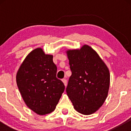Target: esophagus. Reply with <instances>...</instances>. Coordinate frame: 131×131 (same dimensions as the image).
<instances>
[{
  "label": "esophagus",
  "instance_id": "obj_1",
  "mask_svg": "<svg viewBox=\"0 0 131 131\" xmlns=\"http://www.w3.org/2000/svg\"><path fill=\"white\" fill-rule=\"evenodd\" d=\"M62 81L63 82V83L64 84V85H65V86H66L67 85V80L66 79H63L62 80Z\"/></svg>",
  "mask_w": 131,
  "mask_h": 131
}]
</instances>
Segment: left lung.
I'll list each match as a JSON object with an SVG mask.
<instances>
[{
    "label": "left lung",
    "instance_id": "obj_1",
    "mask_svg": "<svg viewBox=\"0 0 131 131\" xmlns=\"http://www.w3.org/2000/svg\"><path fill=\"white\" fill-rule=\"evenodd\" d=\"M71 76L66 92L80 113H94L104 103L110 86V73L99 55L88 45L67 52Z\"/></svg>",
    "mask_w": 131,
    "mask_h": 131
}]
</instances>
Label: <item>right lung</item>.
<instances>
[{
	"label": "right lung",
	"mask_w": 131,
	"mask_h": 131,
	"mask_svg": "<svg viewBox=\"0 0 131 131\" xmlns=\"http://www.w3.org/2000/svg\"><path fill=\"white\" fill-rule=\"evenodd\" d=\"M57 71L52 55L37 48L27 56L17 72V86L25 103L39 115L52 112L65 89Z\"/></svg>",
	"instance_id": "add662e5"
}]
</instances>
